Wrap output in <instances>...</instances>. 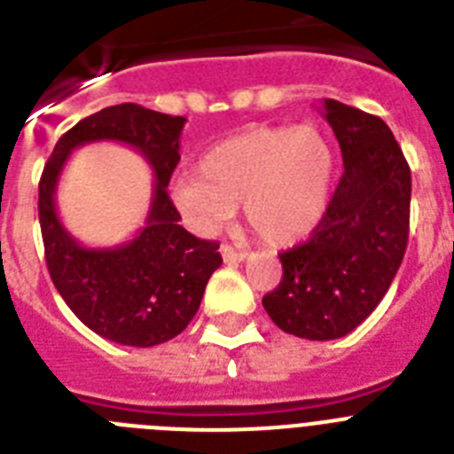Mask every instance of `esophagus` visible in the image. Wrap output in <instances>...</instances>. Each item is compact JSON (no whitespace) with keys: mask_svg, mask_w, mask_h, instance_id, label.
I'll use <instances>...</instances> for the list:
<instances>
[{"mask_svg":"<svg viewBox=\"0 0 454 454\" xmlns=\"http://www.w3.org/2000/svg\"><path fill=\"white\" fill-rule=\"evenodd\" d=\"M220 254H223L224 263H240L243 259H246V252L236 250V247H231V246L220 247Z\"/></svg>","mask_w":454,"mask_h":454,"instance_id":"obj_1","label":"esophagus"}]
</instances>
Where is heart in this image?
I'll list each match as a JSON object with an SVG mask.
<instances>
[{
  "instance_id": "obj_1",
  "label": "heart",
  "mask_w": 454,
  "mask_h": 454,
  "mask_svg": "<svg viewBox=\"0 0 454 454\" xmlns=\"http://www.w3.org/2000/svg\"><path fill=\"white\" fill-rule=\"evenodd\" d=\"M334 152L314 124L252 127L208 147L198 177L172 184V202L200 231H211L243 202L268 246H293L318 227L330 202Z\"/></svg>"
}]
</instances>
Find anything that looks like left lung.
<instances>
[{"instance_id": "left-lung-1", "label": "left lung", "mask_w": 454, "mask_h": 454, "mask_svg": "<svg viewBox=\"0 0 454 454\" xmlns=\"http://www.w3.org/2000/svg\"><path fill=\"white\" fill-rule=\"evenodd\" d=\"M343 175L311 239L282 252L284 277L263 298L286 334L332 340L350 334L382 302L409 236L411 172L382 118L325 99Z\"/></svg>"}]
</instances>
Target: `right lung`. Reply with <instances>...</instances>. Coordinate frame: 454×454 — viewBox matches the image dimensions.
Segmentation results:
<instances>
[{"mask_svg":"<svg viewBox=\"0 0 454 454\" xmlns=\"http://www.w3.org/2000/svg\"><path fill=\"white\" fill-rule=\"evenodd\" d=\"M184 124L182 115L138 104L106 106L59 138L40 177L38 218L51 282L88 330L120 346L152 348L182 334L198 314L208 277L223 263L215 240L195 239L179 224L182 215L166 192ZM99 139L134 146L155 172L146 224L115 248L79 244L55 211V188L69 154Z\"/></svg>","mask_w":454,"mask_h":454,"instance_id":"obj_1","label":"right lung"}]
</instances>
